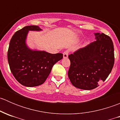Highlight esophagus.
I'll return each mask as SVG.
<instances>
[{
  "mask_svg": "<svg viewBox=\"0 0 120 120\" xmlns=\"http://www.w3.org/2000/svg\"><path fill=\"white\" fill-rule=\"evenodd\" d=\"M69 54V50H66L63 52V58L66 59V58L68 57V56Z\"/></svg>",
  "mask_w": 120,
  "mask_h": 120,
  "instance_id": "esophagus-1",
  "label": "esophagus"
}]
</instances>
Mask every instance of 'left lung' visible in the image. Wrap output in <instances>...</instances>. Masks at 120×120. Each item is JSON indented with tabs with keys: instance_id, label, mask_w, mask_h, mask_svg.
<instances>
[{
	"instance_id": "left-lung-1",
	"label": "left lung",
	"mask_w": 120,
	"mask_h": 120,
	"mask_svg": "<svg viewBox=\"0 0 120 120\" xmlns=\"http://www.w3.org/2000/svg\"><path fill=\"white\" fill-rule=\"evenodd\" d=\"M96 41L68 55V76L75 87L91 90L105 81L114 63L112 39L103 33H95Z\"/></svg>"
}]
</instances>
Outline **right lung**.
Instances as JSON below:
<instances>
[{"label": "right lung", "instance_id": "add662e5", "mask_svg": "<svg viewBox=\"0 0 120 120\" xmlns=\"http://www.w3.org/2000/svg\"><path fill=\"white\" fill-rule=\"evenodd\" d=\"M37 25H29L17 31L9 43L8 59L11 72L19 83L28 87L42 85L55 63L63 59L62 53L51 54L31 50L26 44L29 31H41Z\"/></svg>", "mask_w": 120, "mask_h": 120}]
</instances>
